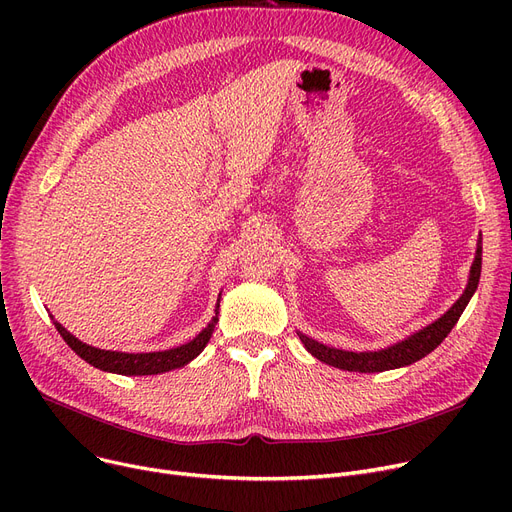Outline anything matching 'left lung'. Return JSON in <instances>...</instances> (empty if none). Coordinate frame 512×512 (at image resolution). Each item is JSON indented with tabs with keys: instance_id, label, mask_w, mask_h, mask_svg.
I'll return each instance as SVG.
<instances>
[{
	"instance_id": "8db88e82",
	"label": "left lung",
	"mask_w": 512,
	"mask_h": 512,
	"mask_svg": "<svg viewBox=\"0 0 512 512\" xmlns=\"http://www.w3.org/2000/svg\"><path fill=\"white\" fill-rule=\"evenodd\" d=\"M479 276H481V236L477 240V251H475V259H473L471 272H469V282H467L465 292L461 294V299L456 301L442 317H438L434 324L425 326L423 330L411 334L405 340L382 348V351H365V353L342 351V348L326 346L301 332H297V334H299L301 342L305 344L307 351L315 359H319L321 363H328L332 367L344 369V371L375 373V371L405 367V365H411V363L423 359L425 355H429L434 348H438L442 344V340L450 334V330L456 326V321H459V317L463 315L465 307L469 305L473 292L477 290Z\"/></svg>"
}]
</instances>
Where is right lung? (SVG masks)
Here are the masks:
<instances>
[{"label": "right lung", "mask_w": 512, "mask_h": 512, "mask_svg": "<svg viewBox=\"0 0 512 512\" xmlns=\"http://www.w3.org/2000/svg\"><path fill=\"white\" fill-rule=\"evenodd\" d=\"M218 313H220V299H218V307H215V315L207 324V328H203L191 342L170 348V351H157V353L103 351V348L89 346L85 342H80L78 338H74L62 324H58L56 319H53V326H56L64 342L80 359H85L89 365L101 371L120 373V375H157V373H166V371L184 367L203 351L213 334L215 324H218Z\"/></svg>", "instance_id": "right-lung-1"}]
</instances>
